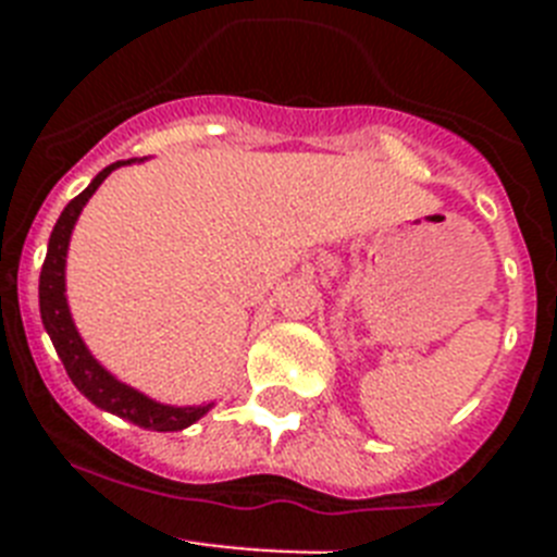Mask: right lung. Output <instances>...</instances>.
Here are the masks:
<instances>
[{
  "label": "right lung",
  "instance_id": "obj_1",
  "mask_svg": "<svg viewBox=\"0 0 557 557\" xmlns=\"http://www.w3.org/2000/svg\"><path fill=\"white\" fill-rule=\"evenodd\" d=\"M125 164H136V159L116 161V164L106 166V170H102L75 200H69L66 209L61 211V218H58L47 245V259H44L41 282H38V307H41L44 329H47L49 339H52V346H55L69 379L75 382L77 391H81L91 405H97L106 412H113V416L125 418V421L141 426V430L178 432V430H186V426H191L195 421H200V418H203L214 405H200V407L161 405V401H156V398L136 391V387L120 382L111 371H106V368L97 362L95 354L88 351L81 332H77L75 321H72V312H69V301H66V253H69V239H72V231H75L77 218H81V211L83 206L88 203V198L100 189L102 181H106L113 170H120V166Z\"/></svg>",
  "mask_w": 557,
  "mask_h": 557
}]
</instances>
